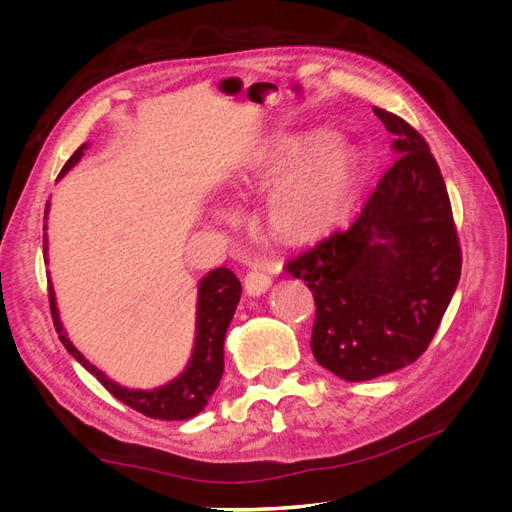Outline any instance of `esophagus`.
Here are the masks:
<instances>
[{
    "mask_svg": "<svg viewBox=\"0 0 512 512\" xmlns=\"http://www.w3.org/2000/svg\"><path fill=\"white\" fill-rule=\"evenodd\" d=\"M243 286L250 297H260V294H265L271 288V275L265 269L254 267L252 271H247Z\"/></svg>",
    "mask_w": 512,
    "mask_h": 512,
    "instance_id": "1",
    "label": "esophagus"
}]
</instances>
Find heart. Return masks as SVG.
<instances>
[{
  "label": "heart",
  "mask_w": 512,
  "mask_h": 512,
  "mask_svg": "<svg viewBox=\"0 0 512 512\" xmlns=\"http://www.w3.org/2000/svg\"><path fill=\"white\" fill-rule=\"evenodd\" d=\"M277 180L267 207L271 228L290 241L318 239L348 213L359 190L361 156L352 145L318 134L284 136L260 151L245 177L254 185Z\"/></svg>",
  "instance_id": "b5f03b06"
}]
</instances>
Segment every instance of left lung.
Instances as JSON below:
<instances>
[{"label":"left lung","instance_id":"8db88e82","mask_svg":"<svg viewBox=\"0 0 512 512\" xmlns=\"http://www.w3.org/2000/svg\"><path fill=\"white\" fill-rule=\"evenodd\" d=\"M397 158L346 230L286 265L316 301L312 352L348 382L414 363L436 335L461 275L451 200L425 138L374 108Z\"/></svg>","mask_w":512,"mask_h":512}]
</instances>
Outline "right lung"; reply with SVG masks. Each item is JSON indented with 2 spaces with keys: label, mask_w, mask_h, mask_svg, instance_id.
I'll return each instance as SVG.
<instances>
[{
  "label": "right lung",
  "mask_w": 512,
  "mask_h": 512,
  "mask_svg": "<svg viewBox=\"0 0 512 512\" xmlns=\"http://www.w3.org/2000/svg\"><path fill=\"white\" fill-rule=\"evenodd\" d=\"M87 149V143H83L79 149L72 153V158L61 168L57 179L64 177L68 170L83 158ZM49 213V203H46V211ZM46 230V226H44ZM49 252V239L44 235V256ZM49 262V258H46ZM241 299V282L237 275L226 267L209 271L198 284V303H196V339L192 359L185 365L181 374L170 380L158 389L143 391V389H126V386L117 384L115 380L108 378L106 374L89 363L85 356L74 348V344L68 339V333L64 331V324L59 320V309L55 301L53 284H49V303L55 331L59 333L61 344L79 361L91 376H96L104 389L111 393L121 404L130 406L132 410L141 412L149 418H160V421H185L192 418L198 412H203L209 397L218 389V384L224 374V339L228 324L235 316L237 303Z\"/></svg>",
  "instance_id": "right-lung-1"
}]
</instances>
